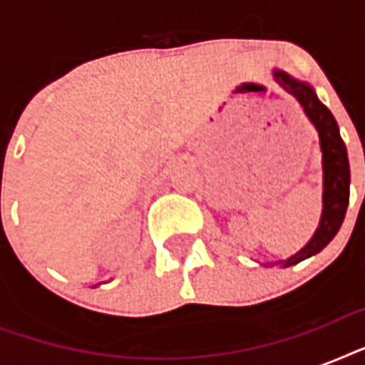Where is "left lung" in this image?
I'll use <instances>...</instances> for the list:
<instances>
[{
  "label": "left lung",
  "mask_w": 365,
  "mask_h": 365,
  "mask_svg": "<svg viewBox=\"0 0 365 365\" xmlns=\"http://www.w3.org/2000/svg\"><path fill=\"white\" fill-rule=\"evenodd\" d=\"M274 79L280 87L294 96L305 110L307 117L317 126L320 136V149H322V166H324V208L320 225L317 233L309 240L305 248L292 255L289 259L278 261L280 265L289 267L299 261L318 254L326 248L329 240L334 239L339 231L341 223L345 220L346 206H349V185H351V168H349V157H346L345 142L341 140L339 126L335 123L331 111L318 100L309 85L292 79L288 73L274 70Z\"/></svg>",
  "instance_id": "8db88e82"
}]
</instances>
